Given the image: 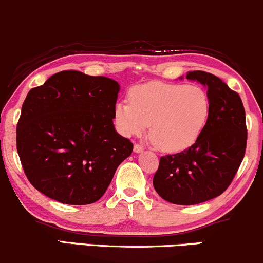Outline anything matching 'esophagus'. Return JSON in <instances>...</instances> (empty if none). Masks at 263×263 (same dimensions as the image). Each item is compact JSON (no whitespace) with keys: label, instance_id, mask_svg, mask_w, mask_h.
<instances>
[{"label":"esophagus","instance_id":"obj_1","mask_svg":"<svg viewBox=\"0 0 263 263\" xmlns=\"http://www.w3.org/2000/svg\"><path fill=\"white\" fill-rule=\"evenodd\" d=\"M133 149H134V153H141V151L144 150V146L140 144H134V147H133Z\"/></svg>","mask_w":263,"mask_h":263}]
</instances>
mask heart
Instances as JSON below:
<instances>
[{"label":"heart","mask_w":263,"mask_h":263,"mask_svg":"<svg viewBox=\"0 0 263 263\" xmlns=\"http://www.w3.org/2000/svg\"><path fill=\"white\" fill-rule=\"evenodd\" d=\"M209 109L208 96L198 86L153 81L133 87L129 102L114 106V124L124 137L141 134L150 124L157 149L177 153L197 140Z\"/></svg>","instance_id":"b5f03b06"}]
</instances>
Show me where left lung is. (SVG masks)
I'll list each match as a JSON object with an SVG mask.
<instances>
[{"label": "left lung", "instance_id": "8db88e82", "mask_svg": "<svg viewBox=\"0 0 263 263\" xmlns=\"http://www.w3.org/2000/svg\"><path fill=\"white\" fill-rule=\"evenodd\" d=\"M208 88V120L196 143L160 159L154 188L170 203L193 205L215 198L230 186L246 150L245 109L237 92L205 71L188 72Z\"/></svg>", "mask_w": 263, "mask_h": 263}]
</instances>
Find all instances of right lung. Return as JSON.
I'll use <instances>...</instances> for the list:
<instances>
[{
  "mask_svg": "<svg viewBox=\"0 0 263 263\" xmlns=\"http://www.w3.org/2000/svg\"><path fill=\"white\" fill-rule=\"evenodd\" d=\"M118 82L60 71L28 92L17 124V151L35 190L64 204L103 196L133 143L114 128Z\"/></svg>",
  "mask_w": 263,
  "mask_h": 263,
  "instance_id": "1",
  "label": "right lung"
}]
</instances>
